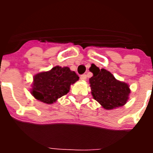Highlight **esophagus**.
<instances>
[{"label":"esophagus","mask_w":153,"mask_h":153,"mask_svg":"<svg viewBox=\"0 0 153 153\" xmlns=\"http://www.w3.org/2000/svg\"><path fill=\"white\" fill-rule=\"evenodd\" d=\"M80 79L81 80H86V74H83L80 76Z\"/></svg>","instance_id":"1"}]
</instances>
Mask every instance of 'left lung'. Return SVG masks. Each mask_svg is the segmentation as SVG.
Masks as SVG:
<instances>
[{"mask_svg": "<svg viewBox=\"0 0 153 153\" xmlns=\"http://www.w3.org/2000/svg\"><path fill=\"white\" fill-rule=\"evenodd\" d=\"M93 76L90 79L93 98L106 109H113L126 103L130 93L129 86L120 82L105 69L91 68Z\"/></svg>", "mask_w": 153, "mask_h": 153, "instance_id": "left-lung-1", "label": "left lung"}]
</instances>
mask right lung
I'll list each match as a JSON object with an SVG mask.
<instances>
[{
	"label": "right lung",
	"instance_id": "1",
	"mask_svg": "<svg viewBox=\"0 0 153 153\" xmlns=\"http://www.w3.org/2000/svg\"><path fill=\"white\" fill-rule=\"evenodd\" d=\"M78 79L77 74L69 67L56 66L50 71L39 73L33 76L30 93L40 102L52 104L66 95L70 90V85Z\"/></svg>",
	"mask_w": 153,
	"mask_h": 153
}]
</instances>
